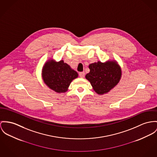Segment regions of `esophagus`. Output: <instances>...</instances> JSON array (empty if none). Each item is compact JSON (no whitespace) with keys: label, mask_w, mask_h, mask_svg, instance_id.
<instances>
[{"label":"esophagus","mask_w":157,"mask_h":157,"mask_svg":"<svg viewBox=\"0 0 157 157\" xmlns=\"http://www.w3.org/2000/svg\"><path fill=\"white\" fill-rule=\"evenodd\" d=\"M79 75L81 78H84L85 76V72H80L79 73Z\"/></svg>","instance_id":"1"}]
</instances>
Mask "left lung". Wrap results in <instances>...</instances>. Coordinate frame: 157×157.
Instances as JSON below:
<instances>
[{"mask_svg":"<svg viewBox=\"0 0 157 157\" xmlns=\"http://www.w3.org/2000/svg\"><path fill=\"white\" fill-rule=\"evenodd\" d=\"M90 72L85 76L94 90L98 94L109 92L119 82L121 78L120 67L115 61L103 63L100 61L89 65Z\"/></svg>","mask_w":157,"mask_h":157,"instance_id":"left-lung-1","label":"left lung"}]
</instances>
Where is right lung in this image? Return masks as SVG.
Returning <instances> with one entry per match:
<instances>
[{
  "label": "right lung",
  "mask_w": 157,
  "mask_h": 157,
  "mask_svg": "<svg viewBox=\"0 0 157 157\" xmlns=\"http://www.w3.org/2000/svg\"><path fill=\"white\" fill-rule=\"evenodd\" d=\"M78 76V73L63 60L57 63L49 60L45 64L42 71L44 82L57 93L66 92L73 79Z\"/></svg>",
  "instance_id": "add662e5"
}]
</instances>
